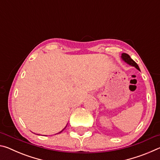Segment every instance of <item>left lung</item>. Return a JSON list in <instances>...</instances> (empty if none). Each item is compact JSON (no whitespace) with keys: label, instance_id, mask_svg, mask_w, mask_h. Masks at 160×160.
Segmentation results:
<instances>
[{"label":"left lung","instance_id":"1","mask_svg":"<svg viewBox=\"0 0 160 160\" xmlns=\"http://www.w3.org/2000/svg\"><path fill=\"white\" fill-rule=\"evenodd\" d=\"M121 58H123V60L126 62V63H128L129 65H131V66H134L135 68H136L140 70V68H139V66H138V64L135 63V62L132 60V59L130 57V56L128 55V54L127 53H122V56H121Z\"/></svg>","mask_w":160,"mask_h":160}]
</instances>
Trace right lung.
I'll use <instances>...</instances> for the list:
<instances>
[{"instance_id": "obj_1", "label": "right lung", "mask_w": 160, "mask_h": 160, "mask_svg": "<svg viewBox=\"0 0 160 160\" xmlns=\"http://www.w3.org/2000/svg\"><path fill=\"white\" fill-rule=\"evenodd\" d=\"M66 127H65V128H63V130H62V131H61V132H58V133H61V132H62V131H63V130H64V129H65V128H66Z\"/></svg>"}]
</instances>
